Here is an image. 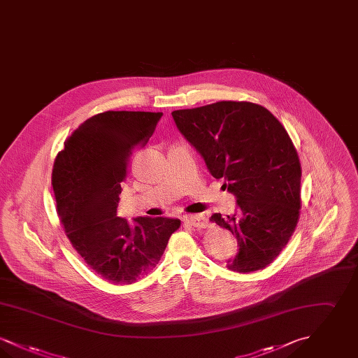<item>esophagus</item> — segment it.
<instances>
[{"instance_id": "obj_1", "label": "esophagus", "mask_w": 358, "mask_h": 358, "mask_svg": "<svg viewBox=\"0 0 358 358\" xmlns=\"http://www.w3.org/2000/svg\"><path fill=\"white\" fill-rule=\"evenodd\" d=\"M185 222H187L189 225L197 228V229H205V228L208 227V220H206V217H204L203 215L187 216V219H185Z\"/></svg>"}]
</instances>
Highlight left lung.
Masks as SVG:
<instances>
[{"label": "left lung", "mask_w": 358, "mask_h": 358, "mask_svg": "<svg viewBox=\"0 0 358 358\" xmlns=\"http://www.w3.org/2000/svg\"><path fill=\"white\" fill-rule=\"evenodd\" d=\"M178 130L203 155L210 174L238 199V212L210 222L232 232L238 252L231 271L271 264L299 222L302 168L283 124L260 104L222 102L171 113Z\"/></svg>", "instance_id": "1"}]
</instances>
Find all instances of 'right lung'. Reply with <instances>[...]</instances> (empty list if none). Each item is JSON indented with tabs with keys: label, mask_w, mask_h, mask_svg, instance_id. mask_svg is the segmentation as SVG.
<instances>
[{
	"label": "right lung",
	"mask_w": 358,
	"mask_h": 358,
	"mask_svg": "<svg viewBox=\"0 0 358 358\" xmlns=\"http://www.w3.org/2000/svg\"><path fill=\"white\" fill-rule=\"evenodd\" d=\"M162 113L106 111L66 139L52 169L56 210L72 247L113 285H131L161 260L181 222L136 217L131 228L117 216L120 184L131 154L153 136Z\"/></svg>",
	"instance_id": "obj_1"
}]
</instances>
